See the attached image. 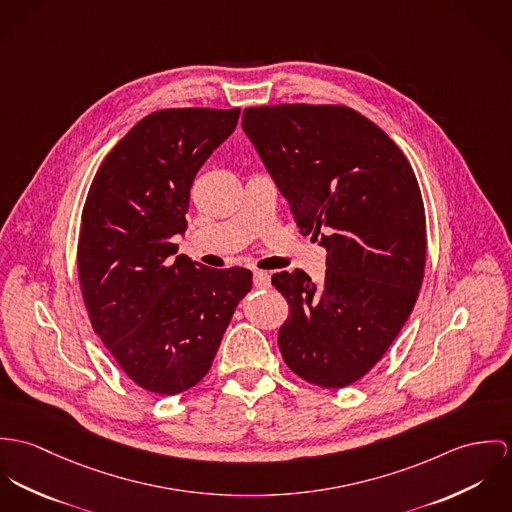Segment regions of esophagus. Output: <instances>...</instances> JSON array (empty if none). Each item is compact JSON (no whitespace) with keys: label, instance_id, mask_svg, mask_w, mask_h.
Listing matches in <instances>:
<instances>
[{"label":"esophagus","instance_id":"obj_1","mask_svg":"<svg viewBox=\"0 0 512 512\" xmlns=\"http://www.w3.org/2000/svg\"><path fill=\"white\" fill-rule=\"evenodd\" d=\"M253 284L257 288H267V286H271V277L265 271H255L253 273Z\"/></svg>","mask_w":512,"mask_h":512}]
</instances>
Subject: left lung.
Masks as SVG:
<instances>
[{
  "mask_svg": "<svg viewBox=\"0 0 512 512\" xmlns=\"http://www.w3.org/2000/svg\"><path fill=\"white\" fill-rule=\"evenodd\" d=\"M241 123L300 231L328 249L320 284L300 269L273 275L288 302L284 363L312 385L343 389L381 361L418 298V180L397 143L347 106H253Z\"/></svg>",
  "mask_w": 512,
  "mask_h": 512,
  "instance_id": "left-lung-1",
  "label": "left lung"
}]
</instances>
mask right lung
<instances>
[{
    "label": "right lung",
    "instance_id": "right-lung-1",
    "mask_svg": "<svg viewBox=\"0 0 512 512\" xmlns=\"http://www.w3.org/2000/svg\"><path fill=\"white\" fill-rule=\"evenodd\" d=\"M239 108H171L143 117L90 184L78 235V281L94 332L141 389L171 397L212 367L251 271L208 269L176 253L190 188L228 139Z\"/></svg>",
    "mask_w": 512,
    "mask_h": 512
}]
</instances>
